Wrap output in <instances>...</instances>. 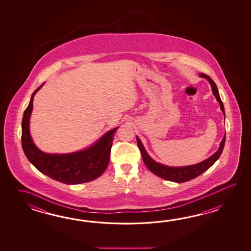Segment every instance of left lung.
<instances>
[{"label":"left lung","instance_id":"1","mask_svg":"<svg viewBox=\"0 0 251 251\" xmlns=\"http://www.w3.org/2000/svg\"><path fill=\"white\" fill-rule=\"evenodd\" d=\"M200 77H203L208 80L210 84L212 86V91H213V95L216 98L217 101L220 104L221 110L224 113L225 117V111H224V103L222 101L220 95H219L218 89L217 86L208 75L204 74H200ZM137 140V144H138L139 149L142 154V158L144 160V163L146 167L149 169L150 171L155 175L160 176L166 180L170 181L176 182V183H182V182H187L188 180H191L193 178L201 175L204 171H207L210 167L213 165V163L218 160L220 156L222 154L224 151V144H225V135L222 140L218 151L212 155L210 158L203 160L202 162H199L198 164L191 166H184V167H169V166L162 165L160 163L156 162L155 160H152L150 155L147 153V151L144 149V145L142 144L141 140L136 137Z\"/></svg>","mask_w":251,"mask_h":251}]
</instances>
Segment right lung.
Listing matches in <instances>:
<instances>
[{"instance_id":"right-lung-1","label":"right lung","mask_w":251,"mask_h":251,"mask_svg":"<svg viewBox=\"0 0 251 251\" xmlns=\"http://www.w3.org/2000/svg\"><path fill=\"white\" fill-rule=\"evenodd\" d=\"M33 92L30 102L25 109L22 118V149L27 160L43 174L68 185H75L96 179L106 171L112 147L113 138L118 127L105 133L101 138L87 149L67 154L45 153L33 143L29 133V118L32 112Z\"/></svg>"}]
</instances>
